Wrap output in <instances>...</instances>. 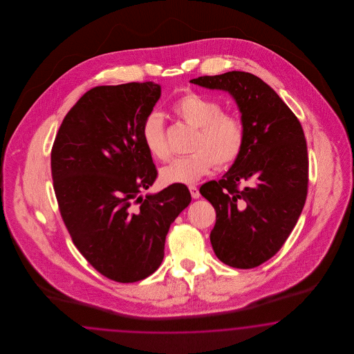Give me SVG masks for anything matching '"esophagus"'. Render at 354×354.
<instances>
[{
    "label": "esophagus",
    "instance_id": "1",
    "mask_svg": "<svg viewBox=\"0 0 354 354\" xmlns=\"http://www.w3.org/2000/svg\"><path fill=\"white\" fill-rule=\"evenodd\" d=\"M188 188H189V192L192 194L193 198H198L200 197V191H198V188L196 185H189Z\"/></svg>",
    "mask_w": 354,
    "mask_h": 354
}]
</instances>
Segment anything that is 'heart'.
Masks as SVG:
<instances>
[{"mask_svg": "<svg viewBox=\"0 0 354 354\" xmlns=\"http://www.w3.org/2000/svg\"><path fill=\"white\" fill-rule=\"evenodd\" d=\"M222 105L209 97L188 92L172 105V113L197 129L192 154L172 160L160 171L163 184H191L214 167L228 166L240 157L245 142V126L239 115L222 111ZM141 140L154 160L170 156L161 115L150 113L142 122Z\"/></svg>", "mask_w": 354, "mask_h": 354, "instance_id": "b5f03b06", "label": "heart"}]
</instances>
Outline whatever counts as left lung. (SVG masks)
<instances>
[{
  "label": "left lung",
  "instance_id": "1",
  "mask_svg": "<svg viewBox=\"0 0 354 354\" xmlns=\"http://www.w3.org/2000/svg\"><path fill=\"white\" fill-rule=\"evenodd\" d=\"M191 83L227 91L241 111L245 142L240 157L222 179L203 184L200 193L216 213L210 232L216 257L231 268H257L283 247L306 201L304 129L278 93L253 74L230 71Z\"/></svg>",
  "mask_w": 354,
  "mask_h": 354
}]
</instances>
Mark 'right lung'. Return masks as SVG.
Segmentation results:
<instances>
[{
	"mask_svg": "<svg viewBox=\"0 0 354 354\" xmlns=\"http://www.w3.org/2000/svg\"><path fill=\"white\" fill-rule=\"evenodd\" d=\"M160 96L151 82L95 86L66 114L52 148L54 193L73 243L118 283L160 268L170 225L192 200L184 184L140 196L158 175L141 127Z\"/></svg>",
	"mask_w": 354,
	"mask_h": 354,
	"instance_id": "obj_1",
	"label": "right lung"
}]
</instances>
